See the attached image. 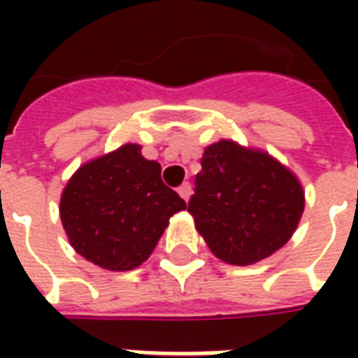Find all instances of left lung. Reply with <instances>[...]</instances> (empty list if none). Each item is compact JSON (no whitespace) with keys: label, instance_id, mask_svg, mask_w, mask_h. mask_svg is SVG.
Instances as JSON below:
<instances>
[{"label":"left lung","instance_id":"1","mask_svg":"<svg viewBox=\"0 0 358 358\" xmlns=\"http://www.w3.org/2000/svg\"><path fill=\"white\" fill-rule=\"evenodd\" d=\"M161 164L126 143L82 164L61 195V222L74 251L107 270L138 268L171 217L186 209Z\"/></svg>","mask_w":358,"mask_h":358}]
</instances>
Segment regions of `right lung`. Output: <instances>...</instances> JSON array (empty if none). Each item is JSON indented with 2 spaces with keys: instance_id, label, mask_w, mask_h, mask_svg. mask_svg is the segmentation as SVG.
<instances>
[{
  "instance_id": "add662e5",
  "label": "right lung",
  "mask_w": 358,
  "mask_h": 358,
  "mask_svg": "<svg viewBox=\"0 0 358 358\" xmlns=\"http://www.w3.org/2000/svg\"><path fill=\"white\" fill-rule=\"evenodd\" d=\"M299 182L268 163H249L224 141L205 149L195 194L187 203L195 228L228 264H253L284 248L299 224Z\"/></svg>"
}]
</instances>
